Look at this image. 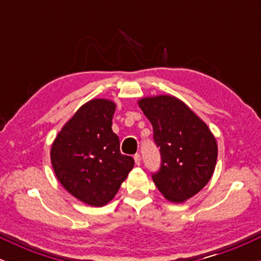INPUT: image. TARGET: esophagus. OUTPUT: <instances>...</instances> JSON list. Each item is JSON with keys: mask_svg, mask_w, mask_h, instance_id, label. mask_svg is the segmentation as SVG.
I'll use <instances>...</instances> for the list:
<instances>
[{"mask_svg": "<svg viewBox=\"0 0 261 261\" xmlns=\"http://www.w3.org/2000/svg\"><path fill=\"white\" fill-rule=\"evenodd\" d=\"M134 160H135V163H136V166H140V164H141V155L139 153H136L134 155Z\"/></svg>", "mask_w": 261, "mask_h": 261, "instance_id": "1", "label": "esophagus"}]
</instances>
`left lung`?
I'll return each instance as SVG.
<instances>
[{"label":"left lung","mask_w":261,"mask_h":261,"mask_svg":"<svg viewBox=\"0 0 261 261\" xmlns=\"http://www.w3.org/2000/svg\"><path fill=\"white\" fill-rule=\"evenodd\" d=\"M139 106L153 127L161 167L152 179L166 199L182 202L207 184L217 161V143L207 125L170 95L142 98Z\"/></svg>","instance_id":"left-lung-1"}]
</instances>
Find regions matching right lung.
<instances>
[{"label": "right lung", "instance_id": "right-lung-1", "mask_svg": "<svg viewBox=\"0 0 261 261\" xmlns=\"http://www.w3.org/2000/svg\"><path fill=\"white\" fill-rule=\"evenodd\" d=\"M115 104L93 99L77 110L61 128L51 147V163L70 194L91 206H103L115 196L134 168V158L121 154L112 130Z\"/></svg>", "mask_w": 261, "mask_h": 261}]
</instances>
